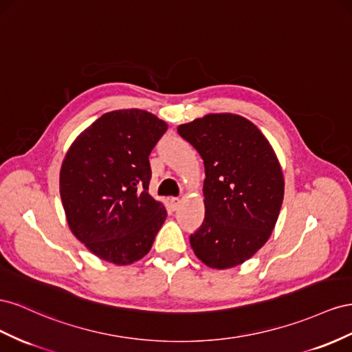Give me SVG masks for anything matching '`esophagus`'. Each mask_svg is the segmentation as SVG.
<instances>
[{
  "label": "esophagus",
  "instance_id": "obj_1",
  "mask_svg": "<svg viewBox=\"0 0 352 352\" xmlns=\"http://www.w3.org/2000/svg\"><path fill=\"white\" fill-rule=\"evenodd\" d=\"M179 202H182V200H179L178 197H170V205H173L174 209H177L179 206Z\"/></svg>",
  "mask_w": 352,
  "mask_h": 352
}]
</instances>
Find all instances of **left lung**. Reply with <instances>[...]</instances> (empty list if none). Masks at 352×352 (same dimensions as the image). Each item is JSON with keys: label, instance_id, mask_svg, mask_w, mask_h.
I'll return each instance as SVG.
<instances>
[{"label": "left lung", "instance_id": "8db88e82", "mask_svg": "<svg viewBox=\"0 0 352 352\" xmlns=\"http://www.w3.org/2000/svg\"><path fill=\"white\" fill-rule=\"evenodd\" d=\"M205 164V219L190 236L210 268L245 263L265 245L283 204L285 179L268 140L243 116L212 113L178 126Z\"/></svg>", "mask_w": 352, "mask_h": 352}]
</instances>
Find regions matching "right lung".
Returning <instances> with one entry per match:
<instances>
[{
    "label": "right lung",
    "instance_id": "add662e5",
    "mask_svg": "<svg viewBox=\"0 0 352 352\" xmlns=\"http://www.w3.org/2000/svg\"><path fill=\"white\" fill-rule=\"evenodd\" d=\"M166 129L146 110H113L79 134L63 159L60 197L70 232L107 263L147 255L166 218L148 195V155Z\"/></svg>",
    "mask_w": 352,
    "mask_h": 352
}]
</instances>
